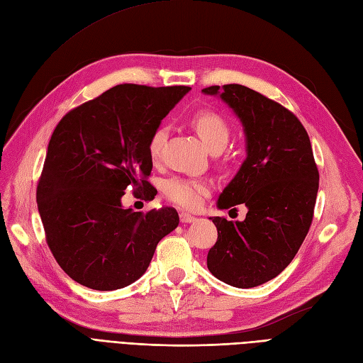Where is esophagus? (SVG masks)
Listing matches in <instances>:
<instances>
[{"mask_svg":"<svg viewBox=\"0 0 363 363\" xmlns=\"http://www.w3.org/2000/svg\"><path fill=\"white\" fill-rule=\"evenodd\" d=\"M180 221H182L183 224H191V223H195V221H196V218L192 216V215H189V213H180Z\"/></svg>","mask_w":363,"mask_h":363,"instance_id":"34e87169","label":"esophagus"}]
</instances>
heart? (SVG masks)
Masks as SVG:
<instances>
[{
	"label": "heart",
	"instance_id": "obj_1",
	"mask_svg": "<svg viewBox=\"0 0 363 363\" xmlns=\"http://www.w3.org/2000/svg\"><path fill=\"white\" fill-rule=\"evenodd\" d=\"M192 127L204 142L208 150L221 148L224 150L230 139V128L225 121L211 112L195 115L192 119ZM168 136V128L164 125L157 127L148 142V155L152 160H157L162 155V148ZM211 183L199 179H183L172 177L163 183V194L174 204H177L186 211H196L206 196L211 194Z\"/></svg>",
	"mask_w": 363,
	"mask_h": 363
}]
</instances>
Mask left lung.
Returning <instances> with one entry per match:
<instances>
[{
	"instance_id": "8db88e82",
	"label": "left lung",
	"mask_w": 363,
	"mask_h": 363,
	"mask_svg": "<svg viewBox=\"0 0 363 363\" xmlns=\"http://www.w3.org/2000/svg\"><path fill=\"white\" fill-rule=\"evenodd\" d=\"M244 128L247 157L216 201L245 204L244 221L211 218L218 228L207 268L230 286L248 289L286 268L312 224L320 184L311 139L288 108L242 84L211 86Z\"/></svg>"
}]
</instances>
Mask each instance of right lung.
Masks as SVG:
<instances>
[{"instance_id":"right-lung-1","label":"right lung","mask_w":363,"mask_h":363,"mask_svg":"<svg viewBox=\"0 0 363 363\" xmlns=\"http://www.w3.org/2000/svg\"><path fill=\"white\" fill-rule=\"evenodd\" d=\"M188 86L118 84L65 115L50 139L36 200L48 247L60 268L95 291L144 276L162 238L179 225L172 207L148 213L123 206L128 186L157 191L148 142Z\"/></svg>"}]
</instances>
